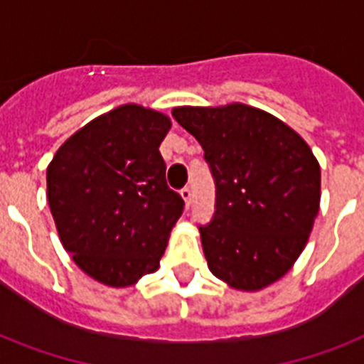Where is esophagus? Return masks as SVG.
Instances as JSON below:
<instances>
[{
  "mask_svg": "<svg viewBox=\"0 0 364 364\" xmlns=\"http://www.w3.org/2000/svg\"><path fill=\"white\" fill-rule=\"evenodd\" d=\"M179 194H181L183 202H185V208H187V210H188V208L193 205V191H191V188H188V187H185Z\"/></svg>",
  "mask_w": 364,
  "mask_h": 364,
  "instance_id": "obj_1",
  "label": "esophagus"
}]
</instances>
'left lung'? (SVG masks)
<instances>
[{
  "instance_id": "8db88e82",
  "label": "left lung",
  "mask_w": 364,
  "mask_h": 364,
  "mask_svg": "<svg viewBox=\"0 0 364 364\" xmlns=\"http://www.w3.org/2000/svg\"><path fill=\"white\" fill-rule=\"evenodd\" d=\"M204 149L215 179V215L200 227L211 274L255 293L287 274L310 238L321 168L310 145L277 117L245 104L173 107Z\"/></svg>"
}]
</instances>
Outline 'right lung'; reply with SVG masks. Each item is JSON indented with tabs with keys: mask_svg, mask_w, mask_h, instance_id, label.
Returning <instances> with one entry per match:
<instances>
[{
	"mask_svg": "<svg viewBox=\"0 0 364 364\" xmlns=\"http://www.w3.org/2000/svg\"><path fill=\"white\" fill-rule=\"evenodd\" d=\"M170 117L119 105L65 139L47 168L60 242L87 276L130 287L156 272L183 198L166 183L159 147Z\"/></svg>",
	"mask_w": 364,
	"mask_h": 364,
	"instance_id": "obj_1",
	"label": "right lung"
}]
</instances>
